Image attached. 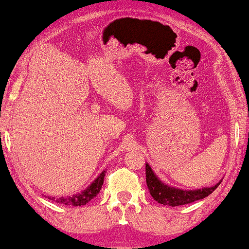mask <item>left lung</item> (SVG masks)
Returning <instances> with one entry per match:
<instances>
[{
    "label": "left lung",
    "instance_id": "left-lung-1",
    "mask_svg": "<svg viewBox=\"0 0 249 249\" xmlns=\"http://www.w3.org/2000/svg\"><path fill=\"white\" fill-rule=\"evenodd\" d=\"M145 174H146V184L150 190L152 198L161 205H167L175 207V206L186 205L191 203L196 200L203 199L208 196L213 191L221 184L222 180H219L217 184L211 188H202L196 190H182L178 188L168 185L163 183L159 177H158L150 164L145 163Z\"/></svg>",
    "mask_w": 249,
    "mask_h": 249
}]
</instances>
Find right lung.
Masks as SVG:
<instances>
[{
	"label": "right lung",
	"instance_id": "obj_1",
	"mask_svg": "<svg viewBox=\"0 0 249 249\" xmlns=\"http://www.w3.org/2000/svg\"><path fill=\"white\" fill-rule=\"evenodd\" d=\"M105 173L106 170H103V172L97 176V178L90 184L88 188L83 190L82 192L76 193V195H73L70 196H59V198H56V196H48V199L53 200V201H56L57 203H60V205H66V206L87 205L90 200L95 198V196L99 193V191H101L103 183H104Z\"/></svg>",
	"mask_w": 249,
	"mask_h": 249
}]
</instances>
